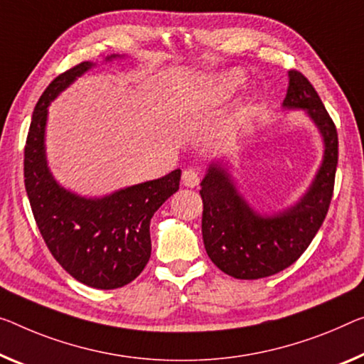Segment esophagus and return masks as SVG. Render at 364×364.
Returning a JSON list of instances; mask_svg holds the SVG:
<instances>
[{
	"label": "esophagus",
	"mask_w": 364,
	"mask_h": 364,
	"mask_svg": "<svg viewBox=\"0 0 364 364\" xmlns=\"http://www.w3.org/2000/svg\"><path fill=\"white\" fill-rule=\"evenodd\" d=\"M182 183H183V186H186V187H190V188L197 187L198 183H200V176H198L197 172H195L193 169L183 171V172H182Z\"/></svg>",
	"instance_id": "34e87169"
}]
</instances>
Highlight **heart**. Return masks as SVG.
<instances>
[{
    "label": "heart",
    "instance_id": "1",
    "mask_svg": "<svg viewBox=\"0 0 364 364\" xmlns=\"http://www.w3.org/2000/svg\"><path fill=\"white\" fill-rule=\"evenodd\" d=\"M244 86V76L237 71L223 73L215 80L211 86V96L215 100H228L236 94L240 87Z\"/></svg>",
    "mask_w": 364,
    "mask_h": 364
}]
</instances>
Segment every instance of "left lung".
<instances>
[{"mask_svg": "<svg viewBox=\"0 0 364 364\" xmlns=\"http://www.w3.org/2000/svg\"><path fill=\"white\" fill-rule=\"evenodd\" d=\"M288 80L282 107L303 110L323 143L322 163L301 198L288 208L260 213L237 190L228 159L210 163L200 183L206 254L221 272L237 279L265 278L294 264L326 220L332 200L338 161L337 128L301 73L289 71Z\"/></svg>", "mask_w": 364, "mask_h": 364, "instance_id": "left-lung-1", "label": "left lung"}]
</instances>
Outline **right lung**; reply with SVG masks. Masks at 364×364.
Segmentation results:
<instances>
[{"label": "right lung", "instance_id": "right-lung-1", "mask_svg": "<svg viewBox=\"0 0 364 364\" xmlns=\"http://www.w3.org/2000/svg\"><path fill=\"white\" fill-rule=\"evenodd\" d=\"M124 57L109 55L105 61ZM94 66L92 61L76 65L55 77L38 99L24 149V182L38 231L58 264L87 287L115 289L146 267L151 218L178 190L181 169L104 197H82L53 177L46 149L48 105Z\"/></svg>", "mask_w": 364, "mask_h": 364}]
</instances>
